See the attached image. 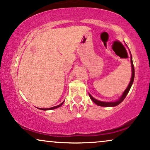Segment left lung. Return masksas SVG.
<instances>
[{"label":"left lung","instance_id":"obj_1","mask_svg":"<svg viewBox=\"0 0 150 150\" xmlns=\"http://www.w3.org/2000/svg\"><path fill=\"white\" fill-rule=\"evenodd\" d=\"M130 51V50H129ZM130 63H131V67H132V76H131V79L130 83H129L128 87H126V89H125V91L123 92V93L122 94V96H120V98L117 99L115 101H112V102H104V101H100V100H96V98H94L93 96H92L91 94L89 93V97L91 98V100L93 101L94 103L96 104H97L98 106H104V107H113V106H117L118 104H120L121 102H122L123 100L125 99L126 96H127V94L128 93L129 91H130L131 87H132V84H133V81H134V65H133V63H132V55H131V53L130 52Z\"/></svg>","mask_w":150,"mask_h":150}]
</instances>
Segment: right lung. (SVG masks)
I'll list each match as a JSON object with an SVG mask.
<instances>
[{
  "instance_id": "right-lung-1",
  "label": "right lung",
  "mask_w": 150,
  "mask_h": 150,
  "mask_svg": "<svg viewBox=\"0 0 150 150\" xmlns=\"http://www.w3.org/2000/svg\"><path fill=\"white\" fill-rule=\"evenodd\" d=\"M63 102H64V101H63L62 103H61L60 104H59V105L57 106H53V107H51V108H38L40 110H53V109H55V108H57L59 107H60V106H62V104H63Z\"/></svg>"
}]
</instances>
